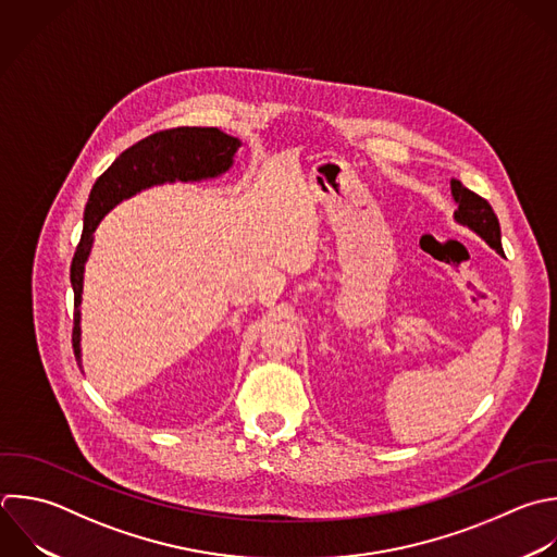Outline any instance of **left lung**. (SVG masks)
<instances>
[{"instance_id":"obj_1","label":"left lung","mask_w":557,"mask_h":557,"mask_svg":"<svg viewBox=\"0 0 557 557\" xmlns=\"http://www.w3.org/2000/svg\"><path fill=\"white\" fill-rule=\"evenodd\" d=\"M450 194H453L455 205H457L455 222H459V224L468 226L470 231H474L490 248H494L498 255H503L500 226H498V220H496L492 207L487 205V200H483L474 191L466 189L455 178L450 181Z\"/></svg>"}]
</instances>
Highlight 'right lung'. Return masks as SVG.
<instances>
[{"mask_svg": "<svg viewBox=\"0 0 557 557\" xmlns=\"http://www.w3.org/2000/svg\"><path fill=\"white\" fill-rule=\"evenodd\" d=\"M242 141L218 128H172L154 133L124 150L96 181L85 207V228L72 261L74 287V355L81 366V302L85 263L91 255L94 233L102 218L122 200L165 183H198L218 178L233 168Z\"/></svg>", "mask_w": 557, "mask_h": 557, "instance_id": "right-lung-1", "label": "right lung"}]
</instances>
